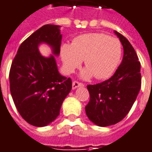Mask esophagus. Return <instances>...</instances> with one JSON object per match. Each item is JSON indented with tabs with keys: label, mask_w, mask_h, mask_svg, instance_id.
I'll return each mask as SVG.
<instances>
[{
	"label": "esophagus",
	"mask_w": 152,
	"mask_h": 152,
	"mask_svg": "<svg viewBox=\"0 0 152 152\" xmlns=\"http://www.w3.org/2000/svg\"><path fill=\"white\" fill-rule=\"evenodd\" d=\"M80 86H84V84L81 82H79L77 80H74L72 82V89H76L77 87Z\"/></svg>",
	"instance_id": "34e87169"
}]
</instances>
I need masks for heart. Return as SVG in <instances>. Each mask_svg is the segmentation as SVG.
I'll return each instance as SVG.
<instances>
[{"instance_id":"b5f03b06","label":"heart","mask_w":152,"mask_h":152,"mask_svg":"<svg viewBox=\"0 0 152 152\" xmlns=\"http://www.w3.org/2000/svg\"><path fill=\"white\" fill-rule=\"evenodd\" d=\"M122 46L116 38L105 34L92 33L73 39L72 45L64 44L61 48V60L66 71L72 72L81 60L86 66L84 78L94 75L96 79H107L113 75L120 61Z\"/></svg>"}]
</instances>
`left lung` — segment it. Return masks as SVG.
Returning <instances> with one entry per match:
<instances>
[{
  "label": "left lung",
  "mask_w": 152,
  "mask_h": 152,
  "mask_svg": "<svg viewBox=\"0 0 152 152\" xmlns=\"http://www.w3.org/2000/svg\"><path fill=\"white\" fill-rule=\"evenodd\" d=\"M124 48L120 66L109 79L96 85H88L90 101L86 106L89 119L100 127L123 120L134 104L142 85L141 63L128 39L114 31Z\"/></svg>",
  "instance_id": "1"
}]
</instances>
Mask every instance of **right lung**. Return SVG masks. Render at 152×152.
<instances>
[{"mask_svg": "<svg viewBox=\"0 0 152 152\" xmlns=\"http://www.w3.org/2000/svg\"><path fill=\"white\" fill-rule=\"evenodd\" d=\"M61 42L59 26L45 24L21 43L10 66L15 105L24 120L35 127H44L58 118L72 90V79L60 75L53 56L44 58L38 49L40 43H48L58 56Z\"/></svg>", "mask_w": 152, "mask_h": 152, "instance_id": "right-lung-1", "label": "right lung"}]
</instances>
